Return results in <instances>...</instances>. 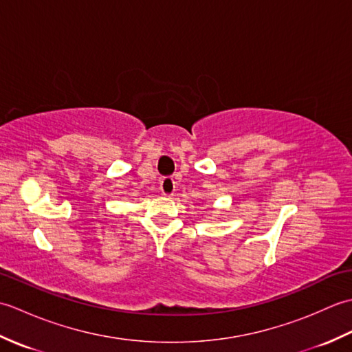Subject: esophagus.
Instances as JSON below:
<instances>
[{
	"label": "esophagus",
	"instance_id": "esophagus-1",
	"mask_svg": "<svg viewBox=\"0 0 352 352\" xmlns=\"http://www.w3.org/2000/svg\"><path fill=\"white\" fill-rule=\"evenodd\" d=\"M160 190L164 197H172L175 192V180L172 177H164L160 182Z\"/></svg>",
	"mask_w": 352,
	"mask_h": 352
}]
</instances>
